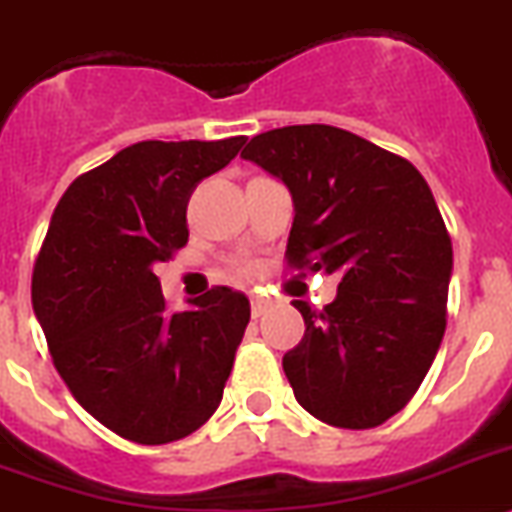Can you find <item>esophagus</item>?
Instances as JSON below:
<instances>
[{"mask_svg": "<svg viewBox=\"0 0 512 512\" xmlns=\"http://www.w3.org/2000/svg\"><path fill=\"white\" fill-rule=\"evenodd\" d=\"M270 307V302L265 296H252V317H263L265 309Z\"/></svg>", "mask_w": 512, "mask_h": 512, "instance_id": "obj_1", "label": "esophagus"}]
</instances>
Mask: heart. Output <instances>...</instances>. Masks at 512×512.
Returning <instances> with one entry per match:
<instances>
[{
	"instance_id": "b5f03b06",
	"label": "heart",
	"mask_w": 512,
	"mask_h": 512,
	"mask_svg": "<svg viewBox=\"0 0 512 512\" xmlns=\"http://www.w3.org/2000/svg\"><path fill=\"white\" fill-rule=\"evenodd\" d=\"M239 273H244V276H252V273H255V265L242 263V265H239Z\"/></svg>"
}]
</instances>
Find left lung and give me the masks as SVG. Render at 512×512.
Returning a JSON list of instances; mask_svg holds the SVG:
<instances>
[{
	"mask_svg": "<svg viewBox=\"0 0 512 512\" xmlns=\"http://www.w3.org/2000/svg\"><path fill=\"white\" fill-rule=\"evenodd\" d=\"M242 158L289 187V265L341 273L322 309L294 302L307 325L283 354L296 401L333 427H380L445 336L453 244L429 184L406 158L330 124L263 132Z\"/></svg>",
	"mask_w": 512,
	"mask_h": 512,
	"instance_id": "1",
	"label": "left lung"
}]
</instances>
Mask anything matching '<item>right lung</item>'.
<instances>
[{
	"instance_id": "1",
	"label": "right lung",
	"mask_w": 512,
	"mask_h": 512,
	"mask_svg": "<svg viewBox=\"0 0 512 512\" xmlns=\"http://www.w3.org/2000/svg\"><path fill=\"white\" fill-rule=\"evenodd\" d=\"M242 145L143 140L77 176L54 208L33 312L75 401L124 440H182L221 403L249 299L216 286L171 315L153 265L187 244L190 195Z\"/></svg>"
}]
</instances>
